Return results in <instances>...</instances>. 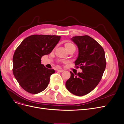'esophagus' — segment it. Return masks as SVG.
Wrapping results in <instances>:
<instances>
[{"instance_id": "esophagus-1", "label": "esophagus", "mask_w": 124, "mask_h": 124, "mask_svg": "<svg viewBox=\"0 0 124 124\" xmlns=\"http://www.w3.org/2000/svg\"><path fill=\"white\" fill-rule=\"evenodd\" d=\"M57 71H58L59 72H62L64 71V70H63V69H58V70H57Z\"/></svg>"}]
</instances>
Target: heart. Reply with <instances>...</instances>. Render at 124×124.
Returning a JSON list of instances; mask_svg holds the SVG:
<instances>
[{
	"label": "heart",
	"mask_w": 124,
	"mask_h": 124,
	"mask_svg": "<svg viewBox=\"0 0 124 124\" xmlns=\"http://www.w3.org/2000/svg\"><path fill=\"white\" fill-rule=\"evenodd\" d=\"M64 46H65V49L67 50V51L71 49H73V48H75V46L72 44V42H66L65 45H64Z\"/></svg>",
	"instance_id": "1"
}]
</instances>
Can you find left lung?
<instances>
[{
  "label": "left lung",
  "mask_w": 124,
  "mask_h": 124,
  "mask_svg": "<svg viewBox=\"0 0 124 124\" xmlns=\"http://www.w3.org/2000/svg\"><path fill=\"white\" fill-rule=\"evenodd\" d=\"M71 40L78 49L75 65L83 71L78 74L70 72L66 87L72 94L82 96L91 92L100 82L106 67L105 55L103 47L88 35L74 36Z\"/></svg>",
  "instance_id": "obj_1"
}]
</instances>
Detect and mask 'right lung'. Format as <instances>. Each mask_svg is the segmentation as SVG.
Instances as JSON below:
<instances>
[{"label": "right lung", "instance_id": "1", "mask_svg": "<svg viewBox=\"0 0 124 124\" xmlns=\"http://www.w3.org/2000/svg\"><path fill=\"white\" fill-rule=\"evenodd\" d=\"M61 36L32 35L25 39L16 49L13 59V72L20 85L31 94L45 90L51 75L55 73L41 64V57L49 54Z\"/></svg>", "mask_w": 124, "mask_h": 124}]
</instances>
